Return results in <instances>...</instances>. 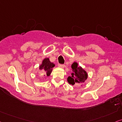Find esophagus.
<instances>
[{"label":"esophagus","mask_w":122,"mask_h":122,"mask_svg":"<svg viewBox=\"0 0 122 122\" xmlns=\"http://www.w3.org/2000/svg\"><path fill=\"white\" fill-rule=\"evenodd\" d=\"M65 65H62V64H58V67H60V68L64 69L65 67Z\"/></svg>","instance_id":"obj_1"}]
</instances>
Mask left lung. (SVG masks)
I'll list each match as a JSON object with an SVG mask.
<instances>
[{"instance_id":"obj_1","label":"left lung","mask_w":122,"mask_h":122,"mask_svg":"<svg viewBox=\"0 0 122 122\" xmlns=\"http://www.w3.org/2000/svg\"><path fill=\"white\" fill-rule=\"evenodd\" d=\"M71 76L67 78V81L70 84L74 85L76 84H81L85 82L88 78V74L86 71L81 66H78V63L74 62L71 65ZM81 86H82L81 84Z\"/></svg>"}]
</instances>
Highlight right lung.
<instances>
[{
    "label": "right lung",
    "mask_w": 122,
    "mask_h": 122,
    "mask_svg": "<svg viewBox=\"0 0 122 122\" xmlns=\"http://www.w3.org/2000/svg\"><path fill=\"white\" fill-rule=\"evenodd\" d=\"M55 66V64L50 61L49 58H45L43 59L41 64L39 66V69L44 72V76H49L53 70V67Z\"/></svg>",
    "instance_id": "add662e5"
}]
</instances>
